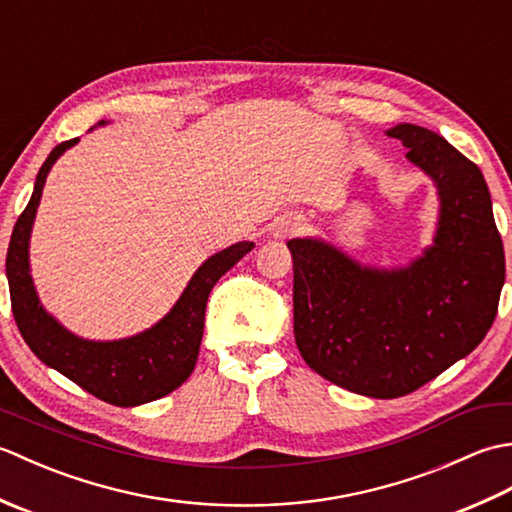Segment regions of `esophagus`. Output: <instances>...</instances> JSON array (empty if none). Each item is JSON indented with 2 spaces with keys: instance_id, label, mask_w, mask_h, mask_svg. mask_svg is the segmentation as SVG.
Here are the masks:
<instances>
[{
  "instance_id": "obj_1",
  "label": "esophagus",
  "mask_w": 512,
  "mask_h": 512,
  "mask_svg": "<svg viewBox=\"0 0 512 512\" xmlns=\"http://www.w3.org/2000/svg\"><path fill=\"white\" fill-rule=\"evenodd\" d=\"M303 228H306V222H303V217L299 215H286L281 217L273 224V235L279 239H288V237H295L299 235Z\"/></svg>"
}]
</instances>
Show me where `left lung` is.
<instances>
[{
	"mask_svg": "<svg viewBox=\"0 0 512 512\" xmlns=\"http://www.w3.org/2000/svg\"><path fill=\"white\" fill-rule=\"evenodd\" d=\"M407 158L440 193L436 242L409 268L374 270L317 239H290L295 341L319 376L398 398L471 354L497 317L504 244L480 167L418 125H396Z\"/></svg>",
	"mask_w": 512,
	"mask_h": 512,
	"instance_id": "left-lung-1",
	"label": "left lung"
}]
</instances>
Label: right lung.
Masks as SVG:
<instances>
[{"instance_id": "1", "label": "right lung", "mask_w": 512, "mask_h": 512, "mask_svg": "<svg viewBox=\"0 0 512 512\" xmlns=\"http://www.w3.org/2000/svg\"><path fill=\"white\" fill-rule=\"evenodd\" d=\"M76 140L79 138L65 140L50 151L39 169L32 198L10 235L6 253L10 306L21 336L39 361L110 405L136 407L171 394L191 376L202 343L209 292L215 281L255 244L239 242L206 259L167 317L143 334L107 343L85 341L70 334L41 308L37 299L28 264V239L48 171L65 149L76 145Z\"/></svg>"}]
</instances>
